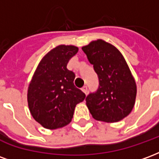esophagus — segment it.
Returning a JSON list of instances; mask_svg holds the SVG:
<instances>
[{
	"mask_svg": "<svg viewBox=\"0 0 159 159\" xmlns=\"http://www.w3.org/2000/svg\"><path fill=\"white\" fill-rule=\"evenodd\" d=\"M82 90H83V92L85 93V94H87V93H88V87L87 86L83 87V89H82Z\"/></svg>",
	"mask_w": 159,
	"mask_h": 159,
	"instance_id": "1",
	"label": "esophagus"
}]
</instances>
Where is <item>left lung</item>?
<instances>
[{
  "label": "left lung",
  "mask_w": 159,
  "mask_h": 159,
  "mask_svg": "<svg viewBox=\"0 0 159 159\" xmlns=\"http://www.w3.org/2000/svg\"><path fill=\"white\" fill-rule=\"evenodd\" d=\"M82 49L99 76L96 93L86 98V105L92 117L106 123H117L132 111L137 87L123 54L109 42L102 39L90 42Z\"/></svg>",
  "instance_id": "8db88e82"
}]
</instances>
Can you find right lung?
I'll return each instance as SVG.
<instances>
[{
    "label": "right lung",
    "instance_id": "right-lung-1",
    "mask_svg": "<svg viewBox=\"0 0 159 159\" xmlns=\"http://www.w3.org/2000/svg\"><path fill=\"white\" fill-rule=\"evenodd\" d=\"M78 52L74 45H59L43 56L28 87L27 101L33 118L43 128L57 129L71 122L75 107L85 93L74 85L75 73L67 69Z\"/></svg>",
    "mask_w": 159,
    "mask_h": 159
}]
</instances>
